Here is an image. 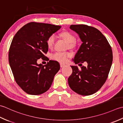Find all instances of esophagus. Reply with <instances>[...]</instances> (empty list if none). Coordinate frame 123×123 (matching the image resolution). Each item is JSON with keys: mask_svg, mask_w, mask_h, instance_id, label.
<instances>
[{"mask_svg": "<svg viewBox=\"0 0 123 123\" xmlns=\"http://www.w3.org/2000/svg\"><path fill=\"white\" fill-rule=\"evenodd\" d=\"M65 66V65L64 64H62V63L60 64V66H61V67H62Z\"/></svg>", "mask_w": 123, "mask_h": 123, "instance_id": "1", "label": "esophagus"}]
</instances>
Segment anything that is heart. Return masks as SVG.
Masks as SVG:
<instances>
[{
	"instance_id": "1",
	"label": "heart",
	"mask_w": 123,
	"mask_h": 123,
	"mask_svg": "<svg viewBox=\"0 0 123 123\" xmlns=\"http://www.w3.org/2000/svg\"><path fill=\"white\" fill-rule=\"evenodd\" d=\"M59 36L67 42V47L70 49L74 48L76 47V37L73 34L68 31H62L59 33ZM46 43L49 49H52L55 43L54 35L50 36L46 40ZM72 56L69 52H57L51 55V58L62 63H65L67 59Z\"/></svg>"
}]
</instances>
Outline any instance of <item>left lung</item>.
I'll list each match as a JSON object with an SVG mask.
<instances>
[{"mask_svg":"<svg viewBox=\"0 0 123 123\" xmlns=\"http://www.w3.org/2000/svg\"><path fill=\"white\" fill-rule=\"evenodd\" d=\"M69 28L79 34L83 42L73 61L79 65L86 62L87 66L79 69L76 66H71L69 86L82 96L93 94L101 88L108 76L113 58L111 48L106 37L95 27L79 24L71 25Z\"/></svg>","mask_w":123,"mask_h":123,"instance_id":"8db88e82","label":"left lung"}]
</instances>
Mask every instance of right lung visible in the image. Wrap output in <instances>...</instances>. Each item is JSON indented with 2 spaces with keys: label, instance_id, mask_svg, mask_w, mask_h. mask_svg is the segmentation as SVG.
Masks as SVG:
<instances>
[{
  "label": "right lung",
  "instance_id": "1",
  "mask_svg": "<svg viewBox=\"0 0 123 123\" xmlns=\"http://www.w3.org/2000/svg\"><path fill=\"white\" fill-rule=\"evenodd\" d=\"M61 28L59 25L31 22L20 29L12 39L9 63L17 84L27 94L39 95L48 91L59 70L58 62L50 60L43 66L37 61L47 58L44 56L48 51L46 40Z\"/></svg>",
  "mask_w": 123,
  "mask_h": 123
}]
</instances>
